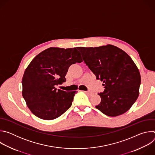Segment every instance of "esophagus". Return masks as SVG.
<instances>
[{"mask_svg":"<svg viewBox=\"0 0 155 155\" xmlns=\"http://www.w3.org/2000/svg\"><path fill=\"white\" fill-rule=\"evenodd\" d=\"M85 93H86V94H89V95H90V96H92L94 93H93V92H91V91H84Z\"/></svg>","mask_w":155,"mask_h":155,"instance_id":"esophagus-1","label":"esophagus"}]
</instances>
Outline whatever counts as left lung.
<instances>
[{"label":"left lung","instance_id":"obj_1","mask_svg":"<svg viewBox=\"0 0 155 155\" xmlns=\"http://www.w3.org/2000/svg\"><path fill=\"white\" fill-rule=\"evenodd\" d=\"M77 48L96 79L104 83V92L98 93L101 101L96 107L109 117L127 112L139 96L141 83L140 72L131 58L112 45Z\"/></svg>","mask_w":155,"mask_h":155}]
</instances>
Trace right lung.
<instances>
[{
    "label": "right lung",
    "instance_id": "1",
    "mask_svg": "<svg viewBox=\"0 0 155 155\" xmlns=\"http://www.w3.org/2000/svg\"><path fill=\"white\" fill-rule=\"evenodd\" d=\"M77 48H50L37 55L26 69L23 80V96L36 117L54 120L71 107L75 91L58 90L56 86L66 81L72 64L82 59Z\"/></svg>",
    "mask_w": 155,
    "mask_h": 155
}]
</instances>
